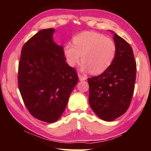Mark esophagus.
I'll return each instance as SVG.
<instances>
[{
    "label": "esophagus",
    "mask_w": 151,
    "mask_h": 151,
    "mask_svg": "<svg viewBox=\"0 0 151 151\" xmlns=\"http://www.w3.org/2000/svg\"><path fill=\"white\" fill-rule=\"evenodd\" d=\"M78 78H79V80H80V81L86 80V77H85V76H82L81 74H80V73H78Z\"/></svg>",
    "instance_id": "34e87169"
}]
</instances>
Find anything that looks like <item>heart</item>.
<instances>
[{
	"instance_id": "1",
	"label": "heart",
	"mask_w": 151,
	"mask_h": 151,
	"mask_svg": "<svg viewBox=\"0 0 151 151\" xmlns=\"http://www.w3.org/2000/svg\"><path fill=\"white\" fill-rule=\"evenodd\" d=\"M72 41L73 44L67 42L63 47L65 60L71 67H75L82 58V71L100 74L106 71L114 60L116 45L104 34L82 32L74 36Z\"/></svg>"
}]
</instances>
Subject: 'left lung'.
<instances>
[{"mask_svg": "<svg viewBox=\"0 0 151 151\" xmlns=\"http://www.w3.org/2000/svg\"><path fill=\"white\" fill-rule=\"evenodd\" d=\"M113 40L117 51L113 63L100 76L88 78L90 106L100 118L107 122L120 117L129 109L137 69L131 45L115 33Z\"/></svg>", "mask_w": 151, "mask_h": 151, "instance_id": "left-lung-1", "label": "left lung"}]
</instances>
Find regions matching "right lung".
<instances>
[{"instance_id": "right-lung-1", "label": "right lung", "mask_w": 151, "mask_h": 151, "mask_svg": "<svg viewBox=\"0 0 151 151\" xmlns=\"http://www.w3.org/2000/svg\"><path fill=\"white\" fill-rule=\"evenodd\" d=\"M53 28L42 29L22 47L18 65V88L35 118L56 122L78 82L75 69L65 62L63 47L53 42Z\"/></svg>"}]
</instances>
